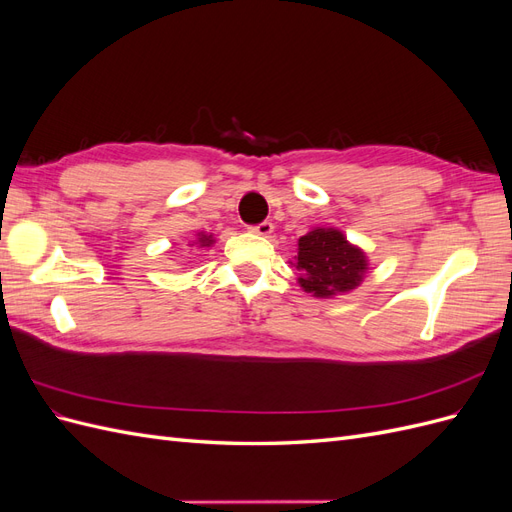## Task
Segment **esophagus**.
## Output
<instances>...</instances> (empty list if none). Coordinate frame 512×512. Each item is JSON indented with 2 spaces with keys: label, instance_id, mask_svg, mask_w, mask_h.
<instances>
[{
  "label": "esophagus",
  "instance_id": "34e87169",
  "mask_svg": "<svg viewBox=\"0 0 512 512\" xmlns=\"http://www.w3.org/2000/svg\"><path fill=\"white\" fill-rule=\"evenodd\" d=\"M250 230H252V232H256V235H260V237H271V232H273V224L267 220V222H260L258 226H252Z\"/></svg>",
  "mask_w": 512,
  "mask_h": 512
}]
</instances>
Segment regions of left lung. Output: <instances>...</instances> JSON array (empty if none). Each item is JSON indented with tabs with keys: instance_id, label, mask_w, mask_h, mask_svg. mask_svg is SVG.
Returning <instances> with one entry per match:
<instances>
[{
	"instance_id": "1",
	"label": "left lung",
	"mask_w": 512,
	"mask_h": 512,
	"mask_svg": "<svg viewBox=\"0 0 512 512\" xmlns=\"http://www.w3.org/2000/svg\"><path fill=\"white\" fill-rule=\"evenodd\" d=\"M290 265L299 271V286L316 299H333L361 286L369 260L359 245L337 228H312L299 239Z\"/></svg>"
}]
</instances>
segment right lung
<instances>
[{
    "label": "right lung",
    "mask_w": 512,
    "mask_h": 512,
    "mask_svg": "<svg viewBox=\"0 0 512 512\" xmlns=\"http://www.w3.org/2000/svg\"><path fill=\"white\" fill-rule=\"evenodd\" d=\"M213 243H215V237L211 235V232H196V239L190 241L188 245L196 247V250H198V247H211Z\"/></svg>",
    "instance_id": "1"
}]
</instances>
